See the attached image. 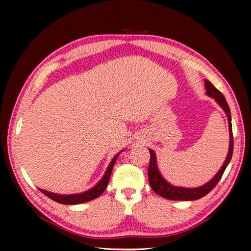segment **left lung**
<instances>
[{
    "label": "left lung",
    "mask_w": 251,
    "mask_h": 251,
    "mask_svg": "<svg viewBox=\"0 0 251 251\" xmlns=\"http://www.w3.org/2000/svg\"><path fill=\"white\" fill-rule=\"evenodd\" d=\"M205 87H206V94L210 96L217 101L218 105L222 107L225 113H226L228 118V126H229V151L226 157V160L223 164L222 168L219 169V172L216 174L211 180H209L203 186L196 187V188H185V187H176L169 184L167 180H165V178L160 175L157 167V161H156V154L152 150H150L151 152V160H150V166H148V180H150L151 187L152 190L159 196L171 199V201H196V199L201 198L206 196L208 193H210L212 189L215 188V186L218 184V181L222 178L225 169L227 168L229 161L231 159L232 151H233V137H232V127H231V115H230V109L226 101L225 96L220 93L214 85H212L209 80H205Z\"/></svg>",
    "instance_id": "left-lung-1"
}]
</instances>
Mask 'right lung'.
<instances>
[{"label":"right lung","instance_id":"obj_1","mask_svg":"<svg viewBox=\"0 0 251 251\" xmlns=\"http://www.w3.org/2000/svg\"><path fill=\"white\" fill-rule=\"evenodd\" d=\"M118 155H120V152H118V154L114 157L112 161L109 163L103 178H101V179L97 182L94 187H93V188L86 190V192L80 193V194H73V195H61V194H54V193L48 192V190H45V189H41V188H39V189L45 195V196H48L49 198L52 199V201L59 202V203H64V205H77V203L91 201H93V199L97 198L104 193V190L106 189V187H107V185H108L110 174H112L113 167H114V165H115V161L117 159Z\"/></svg>","mask_w":251,"mask_h":251}]
</instances>
